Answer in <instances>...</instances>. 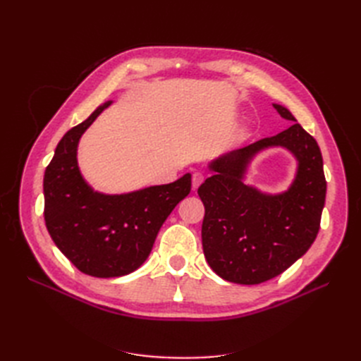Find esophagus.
Returning <instances> with one entry per match:
<instances>
[{
	"instance_id": "esophagus-1",
	"label": "esophagus",
	"mask_w": 361,
	"mask_h": 361,
	"mask_svg": "<svg viewBox=\"0 0 361 361\" xmlns=\"http://www.w3.org/2000/svg\"><path fill=\"white\" fill-rule=\"evenodd\" d=\"M204 180V174L202 173H194L192 174V190H197Z\"/></svg>"
}]
</instances>
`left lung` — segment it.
Returning <instances> with one entry per match:
<instances>
[{
	"label": "left lung",
	"mask_w": 361,
	"mask_h": 361,
	"mask_svg": "<svg viewBox=\"0 0 361 361\" xmlns=\"http://www.w3.org/2000/svg\"><path fill=\"white\" fill-rule=\"evenodd\" d=\"M277 113L295 122L283 133L216 158L212 176L197 190L204 204L202 244L207 264L221 279L259 285L280 276L313 244L319 232L326 182L321 149L288 108ZM281 145L299 161L291 188L269 196L245 185L249 159L267 147Z\"/></svg>",
	"instance_id": "left-lung-1"
}]
</instances>
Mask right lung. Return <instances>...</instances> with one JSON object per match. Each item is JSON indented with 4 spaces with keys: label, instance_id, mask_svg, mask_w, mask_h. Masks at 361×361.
<instances>
[{
    "label": "right lung",
    "instance_id": "obj_1",
    "mask_svg": "<svg viewBox=\"0 0 361 361\" xmlns=\"http://www.w3.org/2000/svg\"><path fill=\"white\" fill-rule=\"evenodd\" d=\"M111 101L68 130L45 170V224L59 250L84 274L122 277L145 264L162 223L191 191L187 173L167 185L108 195L82 179L76 147L84 130Z\"/></svg>",
    "mask_w": 361,
    "mask_h": 361
}]
</instances>
